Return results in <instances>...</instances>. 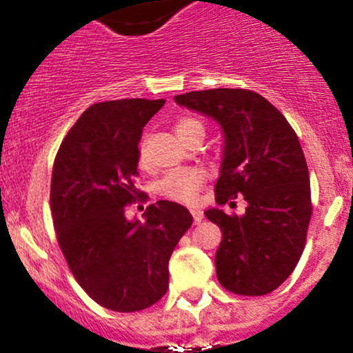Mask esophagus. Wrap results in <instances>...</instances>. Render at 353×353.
<instances>
[{
	"label": "esophagus",
	"instance_id": "34e87169",
	"mask_svg": "<svg viewBox=\"0 0 353 353\" xmlns=\"http://www.w3.org/2000/svg\"><path fill=\"white\" fill-rule=\"evenodd\" d=\"M191 213H193V219H194V223H199L203 220V213L199 212V210H191Z\"/></svg>",
	"mask_w": 353,
	"mask_h": 353
}]
</instances>
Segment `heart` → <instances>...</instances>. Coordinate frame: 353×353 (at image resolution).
<instances>
[{"label": "heart", "instance_id": "obj_1", "mask_svg": "<svg viewBox=\"0 0 353 353\" xmlns=\"http://www.w3.org/2000/svg\"><path fill=\"white\" fill-rule=\"evenodd\" d=\"M196 128H201L203 124L191 117H181L176 123V131L179 138H186ZM145 160L143 148H140V162ZM205 183V172L196 169V167H188V169H176L167 172L162 179L157 183V193L162 196L176 199V201L190 203L196 198L198 191L201 190Z\"/></svg>", "mask_w": 353, "mask_h": 353}]
</instances>
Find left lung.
<instances>
[{
    "mask_svg": "<svg viewBox=\"0 0 353 353\" xmlns=\"http://www.w3.org/2000/svg\"><path fill=\"white\" fill-rule=\"evenodd\" d=\"M174 101L222 128L216 203L237 196L248 203L244 215L205 212L222 230L216 279L234 294H270L297 266L311 220L309 170L297 134L275 105L251 90L213 88Z\"/></svg>",
    "mask_w": 353,
    "mask_h": 353,
    "instance_id": "obj_1",
    "label": "left lung"
}]
</instances>
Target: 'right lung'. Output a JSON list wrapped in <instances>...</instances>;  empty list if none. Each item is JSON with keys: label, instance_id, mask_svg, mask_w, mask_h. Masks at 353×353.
<instances>
[{"label": "right lung", "instance_id": "1", "mask_svg": "<svg viewBox=\"0 0 353 353\" xmlns=\"http://www.w3.org/2000/svg\"><path fill=\"white\" fill-rule=\"evenodd\" d=\"M163 99L90 105L68 131L52 167L51 212L58 243L80 287L102 307L134 312L169 288V259L193 223L183 205L160 199L143 220L124 206L137 194L141 133Z\"/></svg>", "mask_w": 353, "mask_h": 353}]
</instances>
